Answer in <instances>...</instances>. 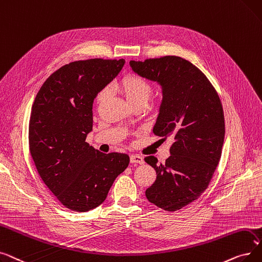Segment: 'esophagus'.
Instances as JSON below:
<instances>
[{"instance_id":"1","label":"esophagus","mask_w":262,"mask_h":262,"mask_svg":"<svg viewBox=\"0 0 262 262\" xmlns=\"http://www.w3.org/2000/svg\"><path fill=\"white\" fill-rule=\"evenodd\" d=\"M130 162L132 164H144V159L140 156H136V155H132L130 157Z\"/></svg>"}]
</instances>
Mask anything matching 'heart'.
<instances>
[{
	"instance_id": "1",
	"label": "heart",
	"mask_w": 262,
	"mask_h": 262,
	"mask_svg": "<svg viewBox=\"0 0 262 262\" xmlns=\"http://www.w3.org/2000/svg\"><path fill=\"white\" fill-rule=\"evenodd\" d=\"M119 91L123 94L129 103L136 101L147 102L149 96L151 93V87L147 81L140 78L135 74H129L124 77L118 84ZM107 97V91L102 90L97 95V103L101 104Z\"/></svg>"
}]
</instances>
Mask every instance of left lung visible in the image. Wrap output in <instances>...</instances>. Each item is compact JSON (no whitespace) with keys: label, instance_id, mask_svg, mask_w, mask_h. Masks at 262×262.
I'll return each instance as SVG.
<instances>
[{"label":"left lung","instance_id":"left-lung-1","mask_svg":"<svg viewBox=\"0 0 262 262\" xmlns=\"http://www.w3.org/2000/svg\"><path fill=\"white\" fill-rule=\"evenodd\" d=\"M129 65L140 77L161 87L162 100L152 132L171 136L173 143L164 164H158L154 156L145 158L157 172L146 197L172 212L196 201L213 176L225 136L222 103L205 74L182 57L130 60Z\"/></svg>","mask_w":262,"mask_h":262}]
</instances>
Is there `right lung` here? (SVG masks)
I'll use <instances>...</instances> for the list:
<instances>
[{
	"label": "right lung",
	"mask_w": 262,
	"mask_h": 262,
	"mask_svg": "<svg viewBox=\"0 0 262 262\" xmlns=\"http://www.w3.org/2000/svg\"><path fill=\"white\" fill-rule=\"evenodd\" d=\"M124 59L93 58L57 69L32 105L30 151L45 184L66 208L86 212L101 205L129 165L126 154L100 152L85 142L93 103L122 69Z\"/></svg>",
	"instance_id": "1"
}]
</instances>
